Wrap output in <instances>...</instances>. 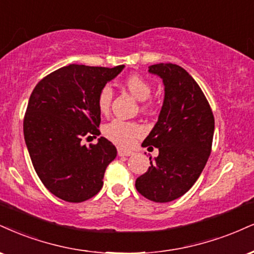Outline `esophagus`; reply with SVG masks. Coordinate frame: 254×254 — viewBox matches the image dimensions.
Here are the masks:
<instances>
[{"mask_svg":"<svg viewBox=\"0 0 254 254\" xmlns=\"http://www.w3.org/2000/svg\"><path fill=\"white\" fill-rule=\"evenodd\" d=\"M132 154H133V152L130 151V150H124V149H122V148L118 149L119 156H131Z\"/></svg>","mask_w":254,"mask_h":254,"instance_id":"obj_1","label":"esophagus"}]
</instances>
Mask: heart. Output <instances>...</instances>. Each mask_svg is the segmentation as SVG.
<instances>
[{"mask_svg": "<svg viewBox=\"0 0 254 254\" xmlns=\"http://www.w3.org/2000/svg\"><path fill=\"white\" fill-rule=\"evenodd\" d=\"M124 85L127 88V91L139 102H144L151 96L152 87L150 82L138 74L129 75L125 79ZM112 97H114V92H112L111 86L105 85V86L100 88L97 97V105L103 115H106L110 111ZM148 108L149 105H146V104L142 106L143 110H146ZM103 132L106 138H109L116 144L121 146H129L130 144H132L135 137L142 132V127L136 122L114 119V121L110 122L109 124L104 127Z\"/></svg>", "mask_w": 254, "mask_h": 254, "instance_id": "1", "label": "heart"}]
</instances>
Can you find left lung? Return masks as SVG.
Wrapping results in <instances>:
<instances>
[{
    "mask_svg": "<svg viewBox=\"0 0 254 254\" xmlns=\"http://www.w3.org/2000/svg\"><path fill=\"white\" fill-rule=\"evenodd\" d=\"M149 72L163 80L164 100L157 123L143 146L158 148L148 172L136 180L139 194L170 202L193 187L212 150L214 116L208 100L189 73L175 64H156Z\"/></svg>",
    "mask_w": 254,
    "mask_h": 254,
    "instance_id": "left-lung-1",
    "label": "left lung"
}]
</instances>
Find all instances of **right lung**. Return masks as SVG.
Masks as SVG:
<instances>
[{"label": "right lung", "mask_w": 254, "mask_h": 254, "mask_svg": "<svg viewBox=\"0 0 254 254\" xmlns=\"http://www.w3.org/2000/svg\"><path fill=\"white\" fill-rule=\"evenodd\" d=\"M123 68L72 64L46 75L30 94L24 140L39 179L61 200L82 202L103 187L117 149L104 137L88 146L81 140L100 135L98 93Z\"/></svg>", "instance_id": "1"}]
</instances>
